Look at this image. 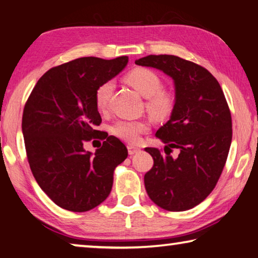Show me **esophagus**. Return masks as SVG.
<instances>
[{
	"label": "esophagus",
	"instance_id": "obj_1",
	"mask_svg": "<svg viewBox=\"0 0 258 258\" xmlns=\"http://www.w3.org/2000/svg\"><path fill=\"white\" fill-rule=\"evenodd\" d=\"M127 150H128V155H131V156H133V155L138 154V152L141 151V149H140L139 147H135V146H132V145L127 146Z\"/></svg>",
	"mask_w": 258,
	"mask_h": 258
}]
</instances>
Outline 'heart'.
Wrapping results in <instances>:
<instances>
[{"label": "heart", "mask_w": 258, "mask_h": 258, "mask_svg": "<svg viewBox=\"0 0 258 258\" xmlns=\"http://www.w3.org/2000/svg\"><path fill=\"white\" fill-rule=\"evenodd\" d=\"M130 86L148 99L147 110L152 118L163 120L171 115L174 109V97L171 92L161 89L163 82L157 73L148 68H135L124 77ZM113 91V83H102L95 91V106L98 110L104 111L108 108L109 100ZM111 133L115 137L127 142H137L140 135L148 131L145 121L118 120L111 126Z\"/></svg>", "instance_id": "heart-1"}]
</instances>
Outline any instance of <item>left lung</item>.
I'll use <instances>...</instances> for the list:
<instances>
[{"label":"left lung","instance_id":"obj_1","mask_svg":"<svg viewBox=\"0 0 258 258\" xmlns=\"http://www.w3.org/2000/svg\"><path fill=\"white\" fill-rule=\"evenodd\" d=\"M135 63L161 71L175 90L169 120L156 132L166 143V156L146 148L154 158L145 175L147 194L166 211H187L206 199L224 168L232 140L229 106L216 78L197 63L169 54L148 55ZM173 147L180 151L176 159L170 156Z\"/></svg>","mask_w":258,"mask_h":258}]
</instances>
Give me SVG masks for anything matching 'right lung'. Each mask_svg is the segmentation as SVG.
<instances>
[{"instance_id": "1", "label": "right lung", "mask_w": 258, "mask_h": 258, "mask_svg": "<svg viewBox=\"0 0 258 258\" xmlns=\"http://www.w3.org/2000/svg\"><path fill=\"white\" fill-rule=\"evenodd\" d=\"M127 62V56H84L51 68L25 104L21 128L30 169L41 189L61 208L82 213L104 202L116 166L127 157L123 142L97 130L101 116L95 106L98 87ZM93 137L105 140L94 154L84 149Z\"/></svg>"}]
</instances>
